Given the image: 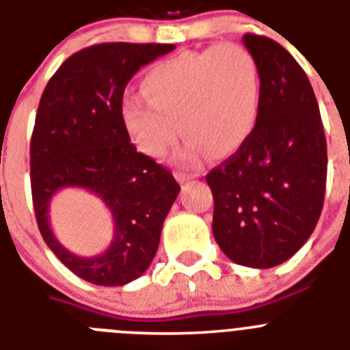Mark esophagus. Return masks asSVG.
Listing matches in <instances>:
<instances>
[{
    "instance_id": "esophagus-1",
    "label": "esophagus",
    "mask_w": 350,
    "mask_h": 350,
    "mask_svg": "<svg viewBox=\"0 0 350 350\" xmlns=\"http://www.w3.org/2000/svg\"><path fill=\"white\" fill-rule=\"evenodd\" d=\"M176 179H178L179 183H188V181H191V179H193V176H190V174H185V172H176Z\"/></svg>"
}]
</instances>
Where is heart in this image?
Masks as SVG:
<instances>
[{
  "instance_id": "b5f03b06",
  "label": "heart",
  "mask_w": 350,
  "mask_h": 350,
  "mask_svg": "<svg viewBox=\"0 0 350 350\" xmlns=\"http://www.w3.org/2000/svg\"><path fill=\"white\" fill-rule=\"evenodd\" d=\"M138 94L120 103L124 129L146 157L162 159L179 129L188 138L179 157L200 164L208 152L224 157L252 136L260 110V70L240 44L186 51L145 72Z\"/></svg>"
}]
</instances>
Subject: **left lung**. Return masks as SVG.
<instances>
[{"label":"left lung","mask_w":350,"mask_h":350,"mask_svg":"<svg viewBox=\"0 0 350 350\" xmlns=\"http://www.w3.org/2000/svg\"><path fill=\"white\" fill-rule=\"evenodd\" d=\"M260 70L259 120L243 146L205 179L212 233L233 262L257 269L288 260L314 231L326 186L318 100L295 58L276 41L245 34Z\"/></svg>","instance_id":"obj_1"}]
</instances>
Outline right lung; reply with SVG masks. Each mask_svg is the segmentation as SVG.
I'll return each instance as SVG.
<instances>
[{"instance_id": "obj_1", "label": "right lung", "mask_w": 350, "mask_h": 350, "mask_svg": "<svg viewBox=\"0 0 350 350\" xmlns=\"http://www.w3.org/2000/svg\"><path fill=\"white\" fill-rule=\"evenodd\" d=\"M174 48L94 44L60 65L39 101L31 139L36 221L51 252L93 285L122 286L148 269L165 215L181 190L167 169L136 152L120 117L131 77ZM64 187L96 194L113 214V241L100 256H76L54 237L49 204Z\"/></svg>"}]
</instances>
